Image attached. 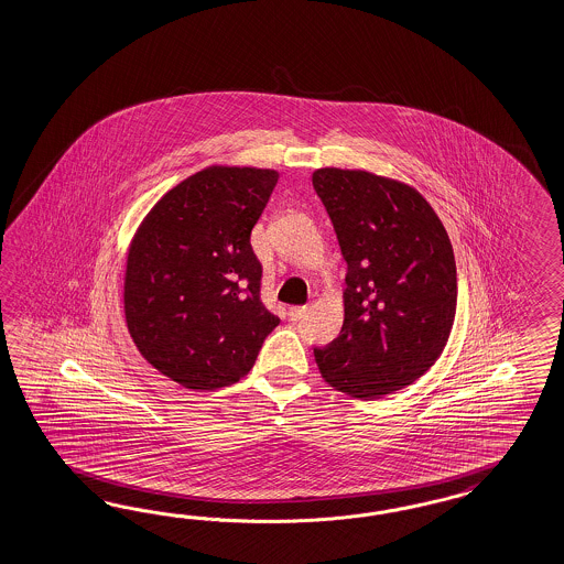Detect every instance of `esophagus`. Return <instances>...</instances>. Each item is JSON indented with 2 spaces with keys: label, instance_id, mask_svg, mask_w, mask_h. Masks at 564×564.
<instances>
[{
  "label": "esophagus",
  "instance_id": "1",
  "mask_svg": "<svg viewBox=\"0 0 564 564\" xmlns=\"http://www.w3.org/2000/svg\"><path fill=\"white\" fill-rule=\"evenodd\" d=\"M307 314V307L306 306H293L290 307V321H293V323H297V321H302L304 316Z\"/></svg>",
  "mask_w": 564,
  "mask_h": 564
}]
</instances>
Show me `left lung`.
Segmentation results:
<instances>
[{"mask_svg":"<svg viewBox=\"0 0 564 564\" xmlns=\"http://www.w3.org/2000/svg\"><path fill=\"white\" fill-rule=\"evenodd\" d=\"M312 186L347 262L341 333L314 347L321 375L358 399L405 389L443 354L455 321L446 229L417 189L389 177L325 167Z\"/></svg>","mask_w":564,"mask_h":564,"instance_id":"left-lung-1","label":"left lung"}]
</instances>
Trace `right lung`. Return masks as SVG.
<instances>
[{"instance_id":"1","label":"right lung","mask_w":564,"mask_h":564,"mask_svg":"<svg viewBox=\"0 0 564 564\" xmlns=\"http://www.w3.org/2000/svg\"><path fill=\"white\" fill-rule=\"evenodd\" d=\"M276 180L273 170L206 167L170 189L132 239L128 330L144 359L186 389L238 382L279 325L260 300L250 243Z\"/></svg>"}]
</instances>
